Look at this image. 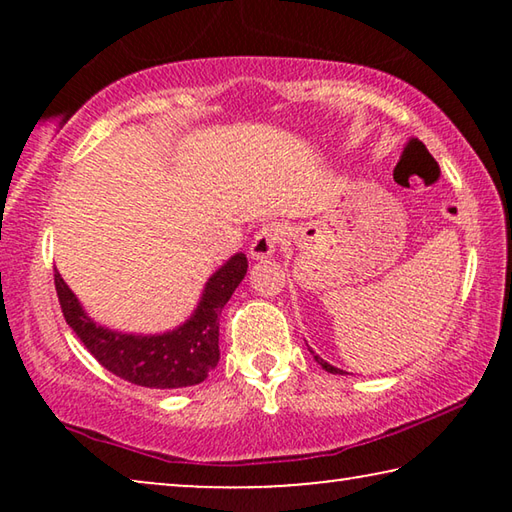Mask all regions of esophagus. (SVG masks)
Returning a JSON list of instances; mask_svg holds the SVG:
<instances>
[{"mask_svg": "<svg viewBox=\"0 0 512 512\" xmlns=\"http://www.w3.org/2000/svg\"><path fill=\"white\" fill-rule=\"evenodd\" d=\"M282 235L284 230L280 223H266L264 228L257 232L255 239L250 241V250H248L250 259H255V262H264V259L271 257L277 250V246H280Z\"/></svg>", "mask_w": 512, "mask_h": 512, "instance_id": "esophagus-1", "label": "esophagus"}]
</instances>
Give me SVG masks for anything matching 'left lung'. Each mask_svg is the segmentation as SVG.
<instances>
[{"label": "left lung", "instance_id": "obj_1", "mask_svg": "<svg viewBox=\"0 0 512 512\" xmlns=\"http://www.w3.org/2000/svg\"><path fill=\"white\" fill-rule=\"evenodd\" d=\"M309 352H311V354H314V359H316V361L320 363V368H323V370H327V372H332V375H345V372H343L341 368H336V366H332V363H327L325 359H320V357H318V354H316L314 350H311V348H309Z\"/></svg>", "mask_w": 512, "mask_h": 512}]
</instances>
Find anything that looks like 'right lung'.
<instances>
[{"mask_svg":"<svg viewBox=\"0 0 512 512\" xmlns=\"http://www.w3.org/2000/svg\"><path fill=\"white\" fill-rule=\"evenodd\" d=\"M248 271L235 253L205 282L201 300L183 325L160 334H126L88 316L74 291L56 271V293L67 325L112 375L146 388H185L207 379L219 363V316Z\"/></svg>","mask_w":512,"mask_h":512,"instance_id":"1","label":"right lung"}]
</instances>
